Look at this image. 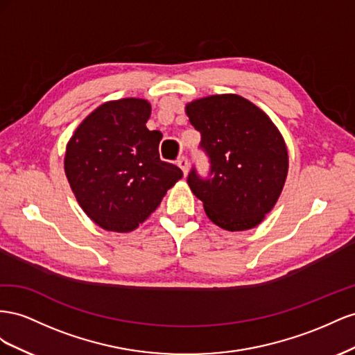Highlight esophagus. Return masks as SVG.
<instances>
[{
	"label": "esophagus",
	"instance_id": "1",
	"mask_svg": "<svg viewBox=\"0 0 355 355\" xmlns=\"http://www.w3.org/2000/svg\"><path fill=\"white\" fill-rule=\"evenodd\" d=\"M178 166L181 168V171L184 172V175H187V172H189V159L186 157V156H181L180 159H178Z\"/></svg>",
	"mask_w": 355,
	"mask_h": 355
}]
</instances>
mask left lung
<instances>
[{
	"label": "left lung",
	"mask_w": 355,
	"mask_h": 355,
	"mask_svg": "<svg viewBox=\"0 0 355 355\" xmlns=\"http://www.w3.org/2000/svg\"><path fill=\"white\" fill-rule=\"evenodd\" d=\"M199 147L209 157L208 177L191 168L187 183L208 218L230 232L260 225L277 204L288 153L268 114L239 95H212L186 105Z\"/></svg>",
	"instance_id": "8db88e82"
}]
</instances>
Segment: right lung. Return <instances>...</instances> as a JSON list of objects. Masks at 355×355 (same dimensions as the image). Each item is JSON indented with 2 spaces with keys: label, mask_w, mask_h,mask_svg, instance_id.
Returning a JSON list of instances; mask_svg holds the SVG:
<instances>
[{
  "label": "right lung",
  "mask_w": 355,
  "mask_h": 355,
  "mask_svg": "<svg viewBox=\"0 0 355 355\" xmlns=\"http://www.w3.org/2000/svg\"><path fill=\"white\" fill-rule=\"evenodd\" d=\"M150 113L146 99L110 101L80 123L67 146L68 183L87 217L105 230L137 229L183 177L160 160L162 134L147 129Z\"/></svg>",
  "instance_id": "right-lung-1"
}]
</instances>
